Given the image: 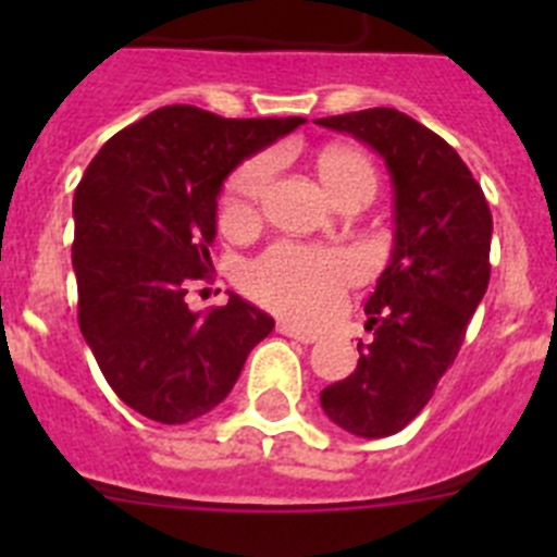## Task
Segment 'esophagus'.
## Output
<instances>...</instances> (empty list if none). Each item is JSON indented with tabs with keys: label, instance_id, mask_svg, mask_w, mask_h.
<instances>
[{
	"label": "esophagus",
	"instance_id": "1",
	"mask_svg": "<svg viewBox=\"0 0 557 557\" xmlns=\"http://www.w3.org/2000/svg\"><path fill=\"white\" fill-rule=\"evenodd\" d=\"M278 332H282L284 337L298 339V343H304V346H309V343H314V339H318V334L314 332H307V329H301V326H293V323H287V321L278 323Z\"/></svg>",
	"mask_w": 557,
	"mask_h": 557
}]
</instances>
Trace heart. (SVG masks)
Here are the masks:
<instances>
[{"label": "heart", "mask_w": 557, "mask_h": 557, "mask_svg": "<svg viewBox=\"0 0 557 557\" xmlns=\"http://www.w3.org/2000/svg\"><path fill=\"white\" fill-rule=\"evenodd\" d=\"M312 164L334 203H343L346 198H359L366 203L376 189V170L357 147L326 145L314 152ZM270 172V159L259 156L245 161L231 175L220 203V223L225 228H243L253 223L268 191ZM354 278L357 264L348 253L295 243L273 245L243 270V287L248 295L298 323H318L329 318Z\"/></svg>", "instance_id": "b5f03b06"}]
</instances>
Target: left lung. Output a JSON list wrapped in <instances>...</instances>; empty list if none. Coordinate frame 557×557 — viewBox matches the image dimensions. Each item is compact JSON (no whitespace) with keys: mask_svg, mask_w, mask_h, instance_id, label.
Segmentation results:
<instances>
[{"mask_svg":"<svg viewBox=\"0 0 557 557\" xmlns=\"http://www.w3.org/2000/svg\"><path fill=\"white\" fill-rule=\"evenodd\" d=\"M318 125L351 133L385 159L396 198L393 256L368 298L357 371L323 387L321 407L359 437H387L424 410L460 351L491 278L488 200L457 150L396 108Z\"/></svg>","mask_w":557,"mask_h":557,"instance_id":"left-lung-1","label":"left lung"}]
</instances>
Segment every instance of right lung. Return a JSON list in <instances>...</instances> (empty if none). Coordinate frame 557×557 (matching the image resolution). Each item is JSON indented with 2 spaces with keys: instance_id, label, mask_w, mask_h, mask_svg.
Returning <instances> with one entry per match:
<instances>
[{
  "instance_id": "add662e5",
  "label": "right lung",
  "mask_w": 557,
  "mask_h": 557,
  "mask_svg": "<svg viewBox=\"0 0 557 557\" xmlns=\"http://www.w3.org/2000/svg\"><path fill=\"white\" fill-rule=\"evenodd\" d=\"M304 122L166 106L111 136L86 166L72 203L77 323L111 391L145 418L186 424L214 410L273 332V318L239 295L191 312L186 293L214 270L228 172Z\"/></svg>"
}]
</instances>
